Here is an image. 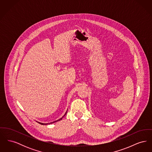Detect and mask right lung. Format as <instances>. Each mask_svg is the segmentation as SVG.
Instances as JSON below:
<instances>
[{"label": "right lung", "mask_w": 152, "mask_h": 152, "mask_svg": "<svg viewBox=\"0 0 152 152\" xmlns=\"http://www.w3.org/2000/svg\"><path fill=\"white\" fill-rule=\"evenodd\" d=\"M66 112H67V111L66 112V113H65V115H64V116H63L61 118H60V119H58V120H56V121H53V122H52V123H47V124H44V123H40V122H37V121H36V122H37L38 123H39L40 124H42V125H47V124H53V123H55V122H57V121H60V120H62V118H63V117H64L65 116V115L66 114Z\"/></svg>", "instance_id": "right-lung-1"}]
</instances>
